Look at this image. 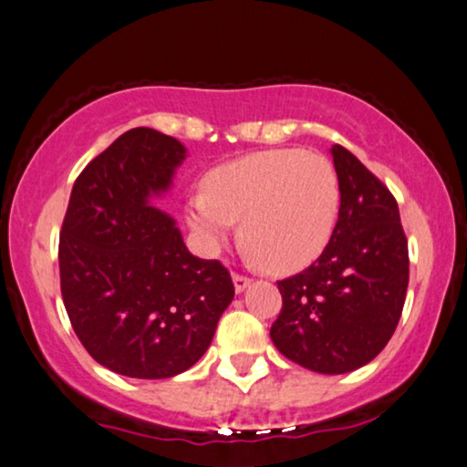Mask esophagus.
<instances>
[{
	"label": "esophagus",
	"instance_id": "34e87169",
	"mask_svg": "<svg viewBox=\"0 0 467 467\" xmlns=\"http://www.w3.org/2000/svg\"><path fill=\"white\" fill-rule=\"evenodd\" d=\"M233 284H234V290L236 294H241L245 287H249V284H252V279L245 277V275H239V273H233Z\"/></svg>",
	"mask_w": 467,
	"mask_h": 467
}]
</instances>
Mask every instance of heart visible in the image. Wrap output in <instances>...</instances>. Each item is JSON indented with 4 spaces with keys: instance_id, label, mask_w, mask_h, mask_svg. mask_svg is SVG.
<instances>
[{
    "instance_id": "b5f03b06",
    "label": "heart",
    "mask_w": 467,
    "mask_h": 467,
    "mask_svg": "<svg viewBox=\"0 0 467 467\" xmlns=\"http://www.w3.org/2000/svg\"><path fill=\"white\" fill-rule=\"evenodd\" d=\"M340 213V180L324 154L298 148L254 152L209 171L205 192L188 199L192 231L209 247L241 241L275 273L300 271L330 243Z\"/></svg>"
}]
</instances>
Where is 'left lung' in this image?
I'll return each instance as SVG.
<instances>
[{"label": "left lung", "mask_w": 467, "mask_h": 467, "mask_svg": "<svg viewBox=\"0 0 467 467\" xmlns=\"http://www.w3.org/2000/svg\"><path fill=\"white\" fill-rule=\"evenodd\" d=\"M340 213L324 254L277 281L271 338L287 359L321 374H345L385 349L409 287V241L398 202L349 150L332 146Z\"/></svg>", "instance_id": "1"}]
</instances>
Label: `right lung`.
Instances as JSON below:
<instances>
[{"label": "right lung", "instance_id": "1", "mask_svg": "<svg viewBox=\"0 0 467 467\" xmlns=\"http://www.w3.org/2000/svg\"><path fill=\"white\" fill-rule=\"evenodd\" d=\"M186 148L140 127L78 175L58 239L61 294L90 358L130 379H169L212 345L234 298L231 273L183 245L175 220L150 205Z\"/></svg>", "mask_w": 467, "mask_h": 467}]
</instances>
